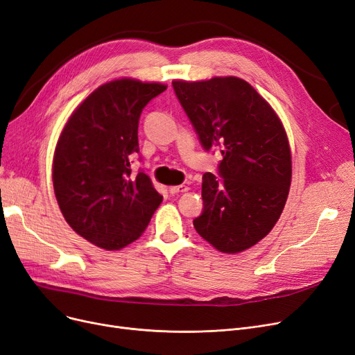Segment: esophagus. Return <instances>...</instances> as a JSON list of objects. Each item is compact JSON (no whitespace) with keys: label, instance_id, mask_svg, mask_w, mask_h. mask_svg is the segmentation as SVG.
Returning a JSON list of instances; mask_svg holds the SVG:
<instances>
[{"label":"esophagus","instance_id":"1","mask_svg":"<svg viewBox=\"0 0 355 355\" xmlns=\"http://www.w3.org/2000/svg\"><path fill=\"white\" fill-rule=\"evenodd\" d=\"M189 190V187L187 186H184V184H181V186H173V187H169V193L171 194H178V193H184V191H187Z\"/></svg>","mask_w":355,"mask_h":355}]
</instances>
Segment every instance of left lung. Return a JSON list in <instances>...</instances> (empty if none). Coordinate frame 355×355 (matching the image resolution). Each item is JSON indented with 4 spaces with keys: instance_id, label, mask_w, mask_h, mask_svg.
<instances>
[{
    "instance_id": "8db88e82",
    "label": "left lung",
    "mask_w": 355,
    "mask_h": 355,
    "mask_svg": "<svg viewBox=\"0 0 355 355\" xmlns=\"http://www.w3.org/2000/svg\"><path fill=\"white\" fill-rule=\"evenodd\" d=\"M173 87L206 152L222 153L219 177L203 174V212L193 220L222 253H240L266 237L291 186V150L277 112L239 77L174 80Z\"/></svg>"
}]
</instances>
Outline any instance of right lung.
<instances>
[{
  "instance_id": "1",
  "label": "right lung",
  "mask_w": 355,
  "mask_h": 355,
  "mask_svg": "<svg viewBox=\"0 0 355 355\" xmlns=\"http://www.w3.org/2000/svg\"><path fill=\"white\" fill-rule=\"evenodd\" d=\"M166 89L118 78L99 86L77 107L58 139L52 182L67 224L92 244L120 250L137 240L162 202L150 178L133 175L139 118Z\"/></svg>"
}]
</instances>
